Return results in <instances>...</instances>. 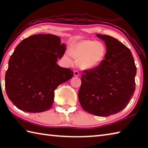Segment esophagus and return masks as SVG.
<instances>
[{"mask_svg": "<svg viewBox=\"0 0 148 148\" xmlns=\"http://www.w3.org/2000/svg\"><path fill=\"white\" fill-rule=\"evenodd\" d=\"M74 76H78L79 75V72L77 71H74Z\"/></svg>", "mask_w": 148, "mask_h": 148, "instance_id": "obj_1", "label": "esophagus"}]
</instances>
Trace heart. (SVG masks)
<instances>
[{"label":"heart","instance_id":"b5f03b06","mask_svg":"<svg viewBox=\"0 0 148 148\" xmlns=\"http://www.w3.org/2000/svg\"><path fill=\"white\" fill-rule=\"evenodd\" d=\"M106 53L104 44L101 42L84 40L70 47L69 53L77 59V65L82 69H91L99 65L104 59ZM66 53L64 57L72 62L71 56Z\"/></svg>","mask_w":148,"mask_h":148}]
</instances>
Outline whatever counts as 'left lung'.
<instances>
[{
  "instance_id": "1",
  "label": "left lung",
  "mask_w": 148,
  "mask_h": 148,
  "mask_svg": "<svg viewBox=\"0 0 148 148\" xmlns=\"http://www.w3.org/2000/svg\"><path fill=\"white\" fill-rule=\"evenodd\" d=\"M106 46L104 59L84 71L79 102L87 113L106 117L118 113L129 103L136 88V67L130 49L118 40L97 34Z\"/></svg>"
}]
</instances>
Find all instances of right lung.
Here are the masks:
<instances>
[{
    "instance_id": "right-lung-1",
    "label": "right lung",
    "mask_w": 148,
    "mask_h": 148,
    "mask_svg": "<svg viewBox=\"0 0 148 148\" xmlns=\"http://www.w3.org/2000/svg\"><path fill=\"white\" fill-rule=\"evenodd\" d=\"M65 51L61 38L51 34L32 35L17 45L5 75L7 96L17 108L30 113L51 108L55 90L74 76L57 64Z\"/></svg>"
}]
</instances>
